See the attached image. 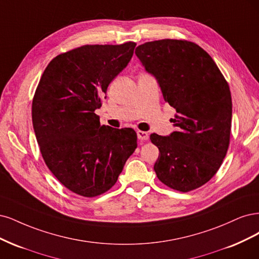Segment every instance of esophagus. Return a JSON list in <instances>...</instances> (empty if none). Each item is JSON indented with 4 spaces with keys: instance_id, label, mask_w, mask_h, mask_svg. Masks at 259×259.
Instances as JSON below:
<instances>
[{
    "instance_id": "esophagus-1",
    "label": "esophagus",
    "mask_w": 259,
    "mask_h": 259,
    "mask_svg": "<svg viewBox=\"0 0 259 259\" xmlns=\"http://www.w3.org/2000/svg\"><path fill=\"white\" fill-rule=\"evenodd\" d=\"M137 135H138V139L141 140V141H146L148 139V133L145 132V131H140L139 130L137 132Z\"/></svg>"
}]
</instances>
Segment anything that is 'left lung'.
<instances>
[{
    "label": "left lung",
    "mask_w": 259,
    "mask_h": 259,
    "mask_svg": "<svg viewBox=\"0 0 259 259\" xmlns=\"http://www.w3.org/2000/svg\"><path fill=\"white\" fill-rule=\"evenodd\" d=\"M145 70L175 108L177 131L151 135L159 149L154 170L164 185L187 193L210 181L227 154L232 102L228 82L204 49L185 39L147 41L136 48Z\"/></svg>",
    "instance_id": "8db88e82"
}]
</instances>
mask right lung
I'll return each mask as SVG.
<instances>
[{
  "label": "right lung",
  "mask_w": 259,
  "mask_h": 259,
  "mask_svg": "<svg viewBox=\"0 0 259 259\" xmlns=\"http://www.w3.org/2000/svg\"><path fill=\"white\" fill-rule=\"evenodd\" d=\"M136 45H84L58 55L35 90L32 122L40 154L57 180L79 196L111 189L138 146L135 130L101 126L95 113Z\"/></svg>",
  "instance_id": "obj_1"
}]
</instances>
